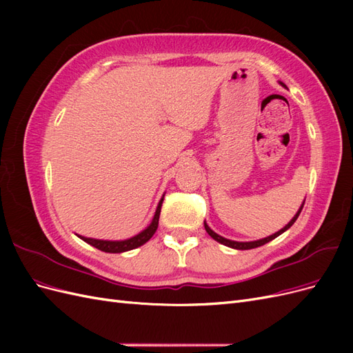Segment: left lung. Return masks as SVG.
<instances>
[{"label":"left lung","mask_w":353,"mask_h":353,"mask_svg":"<svg viewBox=\"0 0 353 353\" xmlns=\"http://www.w3.org/2000/svg\"><path fill=\"white\" fill-rule=\"evenodd\" d=\"M280 85H281V87L287 88L285 85H284L281 81H280ZM303 205H305V200H303V203H302V206L299 208V210L296 212V215H294V216L290 219V222H288L284 228H281L280 231L274 232L272 236H268V237L261 239V240H254V241H234V240H228V239H225V237L219 236V234H216V232L213 231V230H210V227L208 225L206 222H205V230L208 231V234H209V236H210L213 240L218 241V243H221V244H223V245H227V248L236 249V250H249V249H254V248H259V245H263V244H266V243H270L271 240H274V239H276V237H279V236H281V234H283L284 231H287L288 228H290V227L293 225V223L296 222L297 216L301 215V212H302V209H303Z\"/></svg>","instance_id":"left-lung-1"}]
</instances>
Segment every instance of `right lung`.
<instances>
[{
    "mask_svg": "<svg viewBox=\"0 0 353 353\" xmlns=\"http://www.w3.org/2000/svg\"><path fill=\"white\" fill-rule=\"evenodd\" d=\"M163 197H165V194L162 196V199H160V201L157 203L154 216H153L152 222L148 223V227L144 228L141 232H138L137 236H134V237H131V239H126V240H99V239L83 237V236H79V234H77V236H78L81 240H83L85 243H88V244L94 245L95 249H99V250L105 252V253H123V252H128V250H132V249L140 248V245L145 244L148 240H150V239L153 237V234H154L156 230H157L159 216H160V209H162Z\"/></svg>",
    "mask_w": 353,
    "mask_h": 353,
    "instance_id": "1",
    "label": "right lung"
}]
</instances>
